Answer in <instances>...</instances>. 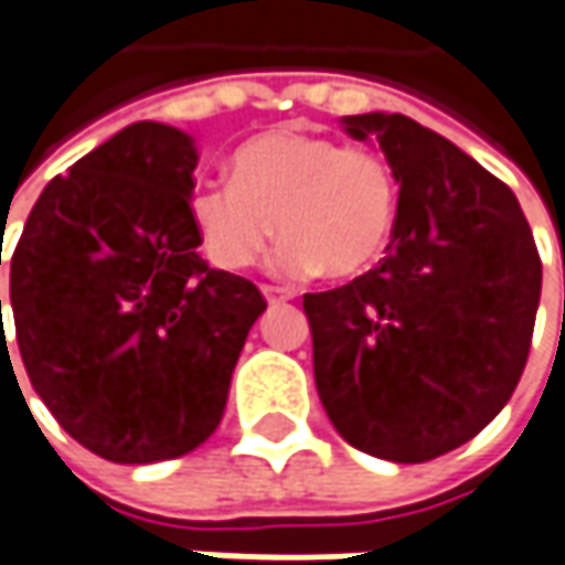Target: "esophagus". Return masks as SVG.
Listing matches in <instances>:
<instances>
[{
  "label": "esophagus",
  "mask_w": 565,
  "mask_h": 565,
  "mask_svg": "<svg viewBox=\"0 0 565 565\" xmlns=\"http://www.w3.org/2000/svg\"><path fill=\"white\" fill-rule=\"evenodd\" d=\"M263 297H266L271 306H278V302L294 299V290H287V287H271V284H266V287H263Z\"/></svg>",
  "instance_id": "1"
}]
</instances>
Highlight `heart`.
<instances>
[{
	"mask_svg": "<svg viewBox=\"0 0 565 565\" xmlns=\"http://www.w3.org/2000/svg\"><path fill=\"white\" fill-rule=\"evenodd\" d=\"M188 213L203 253L225 271L250 268L281 228L275 271L306 278L328 268L352 278L390 247L398 182L374 148L278 129L244 141L232 157V182L194 188Z\"/></svg>",
	"mask_w": 565,
	"mask_h": 565,
	"instance_id": "obj_1",
	"label": "heart"
}]
</instances>
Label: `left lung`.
Returning a JSON list of instances; mask_svg holds the SVG:
<instances>
[{
	"label": "left lung",
	"instance_id": "8db88e82",
	"mask_svg": "<svg viewBox=\"0 0 565 565\" xmlns=\"http://www.w3.org/2000/svg\"><path fill=\"white\" fill-rule=\"evenodd\" d=\"M398 182L377 268L306 294L315 386L352 448L424 463L492 424L523 377L541 259L520 201L458 145L405 114L343 117Z\"/></svg>",
	"mask_w": 565,
	"mask_h": 565
}]
</instances>
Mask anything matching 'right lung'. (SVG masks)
<instances>
[{"instance_id": "obj_1", "label": "right lung", "mask_w": 565, "mask_h": 565, "mask_svg": "<svg viewBox=\"0 0 565 565\" xmlns=\"http://www.w3.org/2000/svg\"><path fill=\"white\" fill-rule=\"evenodd\" d=\"M194 170L188 132L132 122L45 185L11 256L26 377L76 443L114 463L206 443L266 312L256 284L201 259Z\"/></svg>"}]
</instances>
